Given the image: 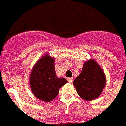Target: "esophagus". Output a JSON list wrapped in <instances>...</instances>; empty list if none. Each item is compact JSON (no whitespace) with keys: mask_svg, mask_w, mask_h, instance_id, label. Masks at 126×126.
<instances>
[{"mask_svg":"<svg viewBox=\"0 0 126 126\" xmlns=\"http://www.w3.org/2000/svg\"><path fill=\"white\" fill-rule=\"evenodd\" d=\"M67 80H68V82H69V83H72L73 81V78H68V79H67Z\"/></svg>","mask_w":126,"mask_h":126,"instance_id":"obj_1","label":"esophagus"}]
</instances>
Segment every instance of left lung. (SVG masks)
<instances>
[{
    "instance_id": "obj_1",
    "label": "left lung",
    "mask_w": 126,
    "mask_h": 126,
    "mask_svg": "<svg viewBox=\"0 0 126 126\" xmlns=\"http://www.w3.org/2000/svg\"><path fill=\"white\" fill-rule=\"evenodd\" d=\"M105 84L104 71L92 59L84 63L82 72L73 82L79 96L86 101H92L99 97Z\"/></svg>"
}]
</instances>
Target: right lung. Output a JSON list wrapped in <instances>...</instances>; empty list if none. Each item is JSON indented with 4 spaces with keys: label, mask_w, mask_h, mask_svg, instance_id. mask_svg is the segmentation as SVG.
Listing matches in <instances>:
<instances>
[{
    "label": "right lung",
    "mask_w": 126,
    "mask_h": 126,
    "mask_svg": "<svg viewBox=\"0 0 126 126\" xmlns=\"http://www.w3.org/2000/svg\"><path fill=\"white\" fill-rule=\"evenodd\" d=\"M55 59L44 55L32 67L30 75V86L34 96L43 101L49 102L57 97L59 89L67 80L58 78L54 67Z\"/></svg>",
    "instance_id": "add662e5"
}]
</instances>
